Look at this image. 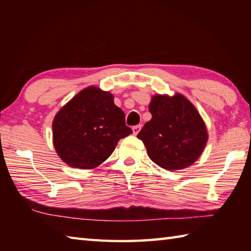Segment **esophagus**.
<instances>
[{
	"label": "esophagus",
	"instance_id": "1",
	"mask_svg": "<svg viewBox=\"0 0 251 251\" xmlns=\"http://www.w3.org/2000/svg\"><path fill=\"white\" fill-rule=\"evenodd\" d=\"M141 129V125H136L132 127V131H134V135H138V132Z\"/></svg>",
	"mask_w": 251,
	"mask_h": 251
}]
</instances>
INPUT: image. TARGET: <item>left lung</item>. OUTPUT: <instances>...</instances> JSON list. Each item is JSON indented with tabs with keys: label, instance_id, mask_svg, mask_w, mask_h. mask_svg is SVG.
<instances>
[{
	"label": "left lung",
	"instance_id": "1",
	"mask_svg": "<svg viewBox=\"0 0 251 251\" xmlns=\"http://www.w3.org/2000/svg\"><path fill=\"white\" fill-rule=\"evenodd\" d=\"M151 121L138 134L148 155L166 170L191 166L204 152L208 131L200 112L182 94L154 95L149 104Z\"/></svg>",
	"mask_w": 251,
	"mask_h": 251
}]
</instances>
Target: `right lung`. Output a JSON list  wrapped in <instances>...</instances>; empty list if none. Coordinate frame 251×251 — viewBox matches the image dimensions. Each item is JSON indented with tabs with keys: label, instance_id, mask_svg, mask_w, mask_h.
I'll use <instances>...</instances> for the list:
<instances>
[{
	"label": "right lung",
	"instance_id": "right-lung-1",
	"mask_svg": "<svg viewBox=\"0 0 251 251\" xmlns=\"http://www.w3.org/2000/svg\"><path fill=\"white\" fill-rule=\"evenodd\" d=\"M131 132L124 112L114 104V96L93 85L57 112L52 145L70 167L93 169L108 159L120 139Z\"/></svg>",
	"mask_w": 251,
	"mask_h": 251
}]
</instances>
